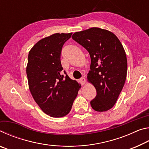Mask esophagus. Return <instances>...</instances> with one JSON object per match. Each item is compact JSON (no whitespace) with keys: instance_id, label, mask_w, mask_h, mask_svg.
I'll use <instances>...</instances> for the list:
<instances>
[{"instance_id":"esophagus-1","label":"esophagus","mask_w":149,"mask_h":149,"mask_svg":"<svg viewBox=\"0 0 149 149\" xmlns=\"http://www.w3.org/2000/svg\"><path fill=\"white\" fill-rule=\"evenodd\" d=\"M79 81L80 82V84L81 85H84L85 84V82H86V80H85L84 77H81L79 79Z\"/></svg>"}]
</instances>
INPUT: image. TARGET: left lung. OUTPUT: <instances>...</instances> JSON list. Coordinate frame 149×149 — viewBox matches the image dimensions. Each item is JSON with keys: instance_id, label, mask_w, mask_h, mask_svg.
Instances as JSON below:
<instances>
[{"instance_id": "obj_1", "label": "left lung", "mask_w": 149, "mask_h": 149, "mask_svg": "<svg viewBox=\"0 0 149 149\" xmlns=\"http://www.w3.org/2000/svg\"><path fill=\"white\" fill-rule=\"evenodd\" d=\"M72 37L90 54L87 79L97 90L91 106L97 112L110 110L116 102L127 76V58L122 43L113 33L99 27L75 32Z\"/></svg>"}]
</instances>
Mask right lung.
Returning <instances> with one entry per match:
<instances>
[{
	"label": "right lung",
	"instance_id": "obj_1",
	"mask_svg": "<svg viewBox=\"0 0 149 149\" xmlns=\"http://www.w3.org/2000/svg\"><path fill=\"white\" fill-rule=\"evenodd\" d=\"M72 34L55 33L42 39L28 55L26 73L30 92L41 109L53 118L68 114L81 87L65 71L62 74V49Z\"/></svg>",
	"mask_w": 149,
	"mask_h": 149
}]
</instances>
